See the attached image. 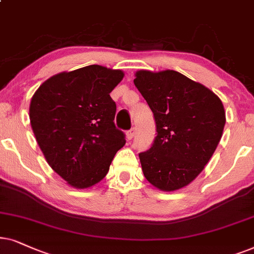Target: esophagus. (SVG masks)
<instances>
[{"label":"esophagus","instance_id":"obj_1","mask_svg":"<svg viewBox=\"0 0 254 254\" xmlns=\"http://www.w3.org/2000/svg\"><path fill=\"white\" fill-rule=\"evenodd\" d=\"M134 133H136V129H134V127H132V129H130L129 131H127V139H129V140L132 139V138L134 137Z\"/></svg>","mask_w":254,"mask_h":254}]
</instances>
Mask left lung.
Returning <instances> with one entry per match:
<instances>
[{
    "label": "left lung",
    "mask_w": 254,
    "mask_h": 254,
    "mask_svg": "<svg viewBox=\"0 0 254 254\" xmlns=\"http://www.w3.org/2000/svg\"><path fill=\"white\" fill-rule=\"evenodd\" d=\"M133 82L157 125L151 148L139 153L145 178L162 191L184 188L203 171L221 140L222 101L177 70H138Z\"/></svg>",
    "instance_id": "8db88e82"
}]
</instances>
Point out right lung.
Listing matches in <instances>:
<instances>
[{"instance_id":"obj_1","label":"right lung","mask_w":254,"mask_h":254,"mask_svg":"<svg viewBox=\"0 0 254 254\" xmlns=\"http://www.w3.org/2000/svg\"><path fill=\"white\" fill-rule=\"evenodd\" d=\"M123 76L120 69L90 65L51 76L33 94L29 116L37 143L51 168L74 188L99 184L125 145L110 97Z\"/></svg>"}]
</instances>
